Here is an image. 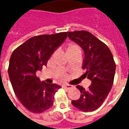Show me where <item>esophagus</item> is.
<instances>
[{"mask_svg": "<svg viewBox=\"0 0 129 129\" xmlns=\"http://www.w3.org/2000/svg\"><path fill=\"white\" fill-rule=\"evenodd\" d=\"M63 87H64L65 88H66V89H70V88H73V86H71L70 84H64Z\"/></svg>", "mask_w": 129, "mask_h": 129, "instance_id": "34e87169", "label": "esophagus"}]
</instances>
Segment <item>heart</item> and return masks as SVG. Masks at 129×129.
Masks as SVG:
<instances>
[{
  "label": "heart",
  "instance_id": "b5f03b06",
  "mask_svg": "<svg viewBox=\"0 0 129 129\" xmlns=\"http://www.w3.org/2000/svg\"><path fill=\"white\" fill-rule=\"evenodd\" d=\"M68 49H75V50H80V48H79L77 45H73L70 46V48H68ZM81 51V50H80Z\"/></svg>",
  "mask_w": 129,
  "mask_h": 129
}]
</instances>
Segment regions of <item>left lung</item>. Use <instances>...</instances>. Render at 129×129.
<instances>
[{
	"label": "left lung",
	"instance_id": "left-lung-1",
	"mask_svg": "<svg viewBox=\"0 0 129 129\" xmlns=\"http://www.w3.org/2000/svg\"><path fill=\"white\" fill-rule=\"evenodd\" d=\"M68 38L79 45L84 52L82 68L84 77L91 81L88 89L77 86L80 98L73 100V105L84 112L93 111L102 105L113 84L116 65L108 46L87 31L68 32Z\"/></svg>",
	"mask_w": 129,
	"mask_h": 129
}]
</instances>
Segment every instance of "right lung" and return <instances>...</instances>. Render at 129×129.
Instances as JSON below:
<instances>
[{
	"label": "right lung",
	"mask_w": 129,
	"mask_h": 129,
	"mask_svg": "<svg viewBox=\"0 0 129 129\" xmlns=\"http://www.w3.org/2000/svg\"><path fill=\"white\" fill-rule=\"evenodd\" d=\"M66 38L67 32L32 37L11 55L8 74L13 90L24 107L32 113H41L53 105L54 94L61 86L41 81L36 73L47 65Z\"/></svg>",
	"instance_id": "obj_1"
}]
</instances>
